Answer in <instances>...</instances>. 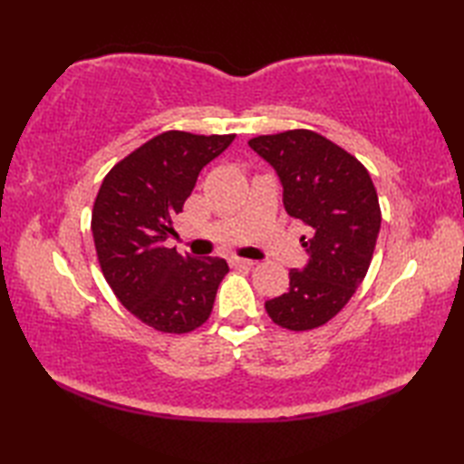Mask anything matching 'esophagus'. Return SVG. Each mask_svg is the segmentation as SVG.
<instances>
[{"label": "esophagus", "mask_w": 464, "mask_h": 464, "mask_svg": "<svg viewBox=\"0 0 464 464\" xmlns=\"http://www.w3.org/2000/svg\"><path fill=\"white\" fill-rule=\"evenodd\" d=\"M233 267H253L255 261L251 259H243V257H231Z\"/></svg>", "instance_id": "esophagus-1"}]
</instances>
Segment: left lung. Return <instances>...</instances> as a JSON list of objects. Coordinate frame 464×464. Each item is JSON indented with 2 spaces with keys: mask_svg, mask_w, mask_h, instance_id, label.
<instances>
[{
  "mask_svg": "<svg viewBox=\"0 0 464 464\" xmlns=\"http://www.w3.org/2000/svg\"><path fill=\"white\" fill-rule=\"evenodd\" d=\"M279 175L283 205L307 225L309 261L289 271V291L265 303L289 331L321 327L337 314L369 271L381 229V207L359 160L309 130L259 135L249 141Z\"/></svg>",
  "mask_w": 464,
  "mask_h": 464,
  "instance_id": "obj_1",
  "label": "left lung"
}]
</instances>
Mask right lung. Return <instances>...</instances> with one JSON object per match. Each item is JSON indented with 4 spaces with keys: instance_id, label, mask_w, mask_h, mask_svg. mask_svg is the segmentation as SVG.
Wrapping results in <instances>:
<instances>
[{
    "instance_id": "right-lung-1",
    "label": "right lung",
    "mask_w": 464,
    "mask_h": 464,
    "mask_svg": "<svg viewBox=\"0 0 464 464\" xmlns=\"http://www.w3.org/2000/svg\"><path fill=\"white\" fill-rule=\"evenodd\" d=\"M235 135L165 131L105 175L92 213L97 259L127 311L163 333H189L209 319L229 265L165 247L203 167Z\"/></svg>"
}]
</instances>
